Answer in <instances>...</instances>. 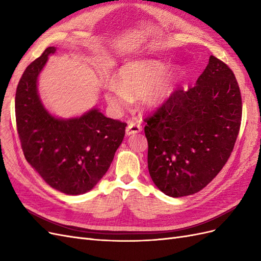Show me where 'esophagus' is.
I'll return each mask as SVG.
<instances>
[{
	"label": "esophagus",
	"instance_id": "1",
	"mask_svg": "<svg viewBox=\"0 0 261 261\" xmlns=\"http://www.w3.org/2000/svg\"><path fill=\"white\" fill-rule=\"evenodd\" d=\"M141 130H143V127L139 124H135L130 122L127 127H126V135L127 136H130V135H134V134H137V133H140Z\"/></svg>",
	"mask_w": 261,
	"mask_h": 261
}]
</instances>
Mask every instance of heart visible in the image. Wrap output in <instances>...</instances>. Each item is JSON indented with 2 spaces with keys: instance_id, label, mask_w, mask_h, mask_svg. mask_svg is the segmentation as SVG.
Returning <instances> with one entry per match:
<instances>
[{
  "instance_id": "1",
  "label": "heart",
  "mask_w": 261,
  "mask_h": 261,
  "mask_svg": "<svg viewBox=\"0 0 261 261\" xmlns=\"http://www.w3.org/2000/svg\"><path fill=\"white\" fill-rule=\"evenodd\" d=\"M184 77L180 66L169 69V64L160 60H140L124 65L118 73V83L106 85L105 97L114 110L129 105L138 98V103L146 111L161 108Z\"/></svg>"
}]
</instances>
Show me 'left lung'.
Segmentation results:
<instances>
[{
  "label": "left lung",
  "mask_w": 261,
  "mask_h": 261,
  "mask_svg": "<svg viewBox=\"0 0 261 261\" xmlns=\"http://www.w3.org/2000/svg\"><path fill=\"white\" fill-rule=\"evenodd\" d=\"M242 120V98L226 64L210 55L188 90L178 89L145 122L148 170L173 198L201 191L230 158Z\"/></svg>",
  "instance_id": "left-lung-1"
}]
</instances>
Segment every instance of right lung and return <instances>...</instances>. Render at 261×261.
<instances>
[{
	"mask_svg": "<svg viewBox=\"0 0 261 261\" xmlns=\"http://www.w3.org/2000/svg\"><path fill=\"white\" fill-rule=\"evenodd\" d=\"M57 51L49 46L23 72L15 97V113L27 162L46 184L66 195H82L96 186L122 144L126 124L105 116L98 108L62 118L44 107L39 75Z\"/></svg>",
	"mask_w": 261,
	"mask_h": 261,
	"instance_id": "1",
	"label": "right lung"
}]
</instances>
